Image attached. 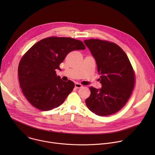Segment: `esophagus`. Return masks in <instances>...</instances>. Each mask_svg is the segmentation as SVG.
Instances as JSON below:
<instances>
[{
  "instance_id": "34e87169",
  "label": "esophagus",
  "mask_w": 155,
  "mask_h": 155,
  "mask_svg": "<svg viewBox=\"0 0 155 155\" xmlns=\"http://www.w3.org/2000/svg\"><path fill=\"white\" fill-rule=\"evenodd\" d=\"M75 87H77V88H80V87H83V85H82L81 84H80V83H76L75 84Z\"/></svg>"
}]
</instances>
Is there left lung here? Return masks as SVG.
I'll return each instance as SVG.
<instances>
[{
  "label": "left lung",
  "instance_id": "obj_1",
  "mask_svg": "<svg viewBox=\"0 0 155 155\" xmlns=\"http://www.w3.org/2000/svg\"><path fill=\"white\" fill-rule=\"evenodd\" d=\"M96 59L102 87H90L85 101L91 111L104 117L114 114L126 104L134 90L135 72L124 51L116 43L99 39L84 41Z\"/></svg>",
  "mask_w": 155,
  "mask_h": 155
}]
</instances>
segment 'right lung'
I'll return each mask as SVG.
<instances>
[{
  "mask_svg": "<svg viewBox=\"0 0 155 155\" xmlns=\"http://www.w3.org/2000/svg\"><path fill=\"white\" fill-rule=\"evenodd\" d=\"M83 43L70 37L43 38L28 50L19 63L20 87L34 107L48 111L61 105L72 91L75 84L57 76L56 69L70 52L84 50Z\"/></svg>",
  "mask_w": 155,
  "mask_h": 155,
  "instance_id": "add662e5",
  "label": "right lung"
}]
</instances>
